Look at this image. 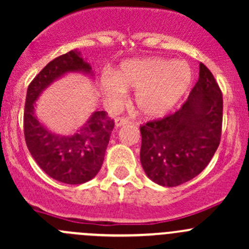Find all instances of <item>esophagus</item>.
<instances>
[{
  "label": "esophagus",
  "mask_w": 249,
  "mask_h": 249,
  "mask_svg": "<svg viewBox=\"0 0 249 249\" xmlns=\"http://www.w3.org/2000/svg\"><path fill=\"white\" fill-rule=\"evenodd\" d=\"M127 122H129V120H127L126 118H115V120H114L115 127L123 126V125L127 124Z\"/></svg>",
  "instance_id": "1"
}]
</instances>
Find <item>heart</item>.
<instances>
[{"label": "heart", "instance_id": "heart-1", "mask_svg": "<svg viewBox=\"0 0 249 249\" xmlns=\"http://www.w3.org/2000/svg\"><path fill=\"white\" fill-rule=\"evenodd\" d=\"M192 82L193 71L188 62L148 56L126 60L118 67L114 76L102 77L100 85L113 105L120 102L126 89H135L137 113L144 118H160L179 102Z\"/></svg>", "mask_w": 249, "mask_h": 249}]
</instances>
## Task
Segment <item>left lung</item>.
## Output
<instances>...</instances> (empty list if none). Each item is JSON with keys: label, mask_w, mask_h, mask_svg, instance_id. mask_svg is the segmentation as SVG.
Segmentation results:
<instances>
[{"label": "left lung", "mask_w": 249, "mask_h": 249, "mask_svg": "<svg viewBox=\"0 0 249 249\" xmlns=\"http://www.w3.org/2000/svg\"><path fill=\"white\" fill-rule=\"evenodd\" d=\"M199 80L182 107L141 126V164L149 179L177 187L196 177L220 142L223 96L214 77L200 64Z\"/></svg>", "instance_id": "obj_1"}]
</instances>
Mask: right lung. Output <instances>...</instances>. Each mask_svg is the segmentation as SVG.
<instances>
[{"label": "right lung", "instance_id": "add662e5", "mask_svg": "<svg viewBox=\"0 0 249 249\" xmlns=\"http://www.w3.org/2000/svg\"><path fill=\"white\" fill-rule=\"evenodd\" d=\"M69 73L94 78L91 66L77 49L50 61L29 85L24 134L32 158L49 177L66 184H83L101 169L114 123L106 112L96 110L73 134L60 135L37 118L35 105L42 92Z\"/></svg>", "mask_w": 249, "mask_h": 249}]
</instances>
